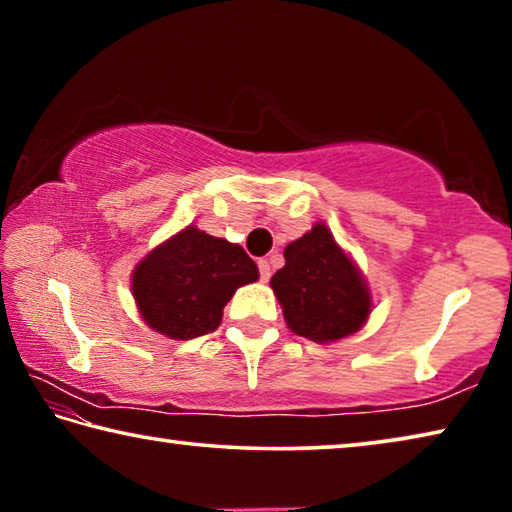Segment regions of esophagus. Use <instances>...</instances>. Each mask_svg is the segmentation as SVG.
Segmentation results:
<instances>
[{"label": "esophagus", "mask_w": 512, "mask_h": 512, "mask_svg": "<svg viewBox=\"0 0 512 512\" xmlns=\"http://www.w3.org/2000/svg\"><path fill=\"white\" fill-rule=\"evenodd\" d=\"M257 266H259V277H262V282H268V277H271V264H268L266 259H259Z\"/></svg>", "instance_id": "esophagus-1"}]
</instances>
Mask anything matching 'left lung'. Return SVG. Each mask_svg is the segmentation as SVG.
Wrapping results in <instances>:
<instances>
[{
  "label": "left lung",
  "mask_w": 512,
  "mask_h": 512,
  "mask_svg": "<svg viewBox=\"0 0 512 512\" xmlns=\"http://www.w3.org/2000/svg\"><path fill=\"white\" fill-rule=\"evenodd\" d=\"M284 262L271 287L291 332L316 343L359 332L372 309L368 284L323 223L291 241Z\"/></svg>",
  "instance_id": "left-lung-1"
}]
</instances>
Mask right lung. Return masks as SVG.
Segmentation results:
<instances>
[{"mask_svg": "<svg viewBox=\"0 0 512 512\" xmlns=\"http://www.w3.org/2000/svg\"><path fill=\"white\" fill-rule=\"evenodd\" d=\"M259 277L246 250L187 225L133 271V296L146 325L189 341L221 325L223 307Z\"/></svg>", "mask_w": 512, "mask_h": 512, "instance_id": "obj_1", "label": "right lung"}]
</instances>
